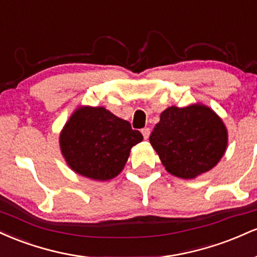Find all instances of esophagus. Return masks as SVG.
Returning a JSON list of instances; mask_svg holds the SVG:
<instances>
[{
  "instance_id": "34e87169",
  "label": "esophagus",
  "mask_w": 257,
  "mask_h": 257,
  "mask_svg": "<svg viewBox=\"0 0 257 257\" xmlns=\"http://www.w3.org/2000/svg\"><path fill=\"white\" fill-rule=\"evenodd\" d=\"M141 133H143L144 139H149V137H150V128H144V129H141Z\"/></svg>"
}]
</instances>
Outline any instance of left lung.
Returning a JSON list of instances; mask_svg holds the SVG:
<instances>
[{
  "mask_svg": "<svg viewBox=\"0 0 257 257\" xmlns=\"http://www.w3.org/2000/svg\"><path fill=\"white\" fill-rule=\"evenodd\" d=\"M167 172L193 179L214 168L227 146V131L220 117L204 105L168 107L150 135Z\"/></svg>",
  "mask_w": 257,
  "mask_h": 257,
  "instance_id": "1",
  "label": "left lung"
}]
</instances>
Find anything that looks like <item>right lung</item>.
I'll return each mask as SVG.
<instances>
[{
    "label": "right lung",
    "mask_w": 257,
    "mask_h": 257,
    "mask_svg": "<svg viewBox=\"0 0 257 257\" xmlns=\"http://www.w3.org/2000/svg\"><path fill=\"white\" fill-rule=\"evenodd\" d=\"M139 131L104 107H79L60 134V149L73 172L93 180L113 179L122 172Z\"/></svg>",
    "instance_id": "obj_1"
}]
</instances>
